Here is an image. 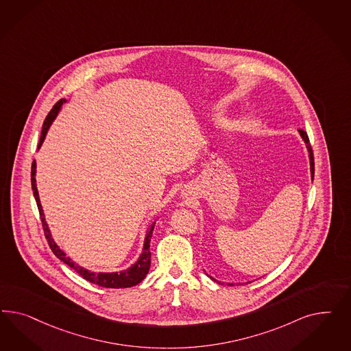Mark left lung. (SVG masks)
<instances>
[{
	"label": "left lung",
	"instance_id": "8db88e82",
	"mask_svg": "<svg viewBox=\"0 0 351 351\" xmlns=\"http://www.w3.org/2000/svg\"><path fill=\"white\" fill-rule=\"evenodd\" d=\"M298 131H300V135H301L302 140L305 141L306 148H308V157H310V170H311V178L314 179V154H313V149H311L310 141H308V134H306L304 130H298Z\"/></svg>",
	"mask_w": 351,
	"mask_h": 351
}]
</instances>
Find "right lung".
Masks as SVG:
<instances>
[{
  "instance_id": "right-lung-1",
  "label": "right lung",
  "mask_w": 351,
  "mask_h": 351,
  "mask_svg": "<svg viewBox=\"0 0 351 351\" xmlns=\"http://www.w3.org/2000/svg\"><path fill=\"white\" fill-rule=\"evenodd\" d=\"M63 103H65V99H60L55 106H53V109L50 110V113L47 114V117L43 122V131H41V138H40V143H38V148L43 145V140L46 138V134L49 131V128L51 126L53 119L58 116L60 108L63 106ZM31 182H32V191L33 195L36 198V203H37V207H38V211H40V216H41V221H43V233L45 237L47 239V243L50 245L51 251L53 252V255L56 256L59 260H62L64 264H66L68 266H71L73 270H75L77 274L82 276L86 280L91 282V283H95L97 286H101V287L106 288H128L132 287V286H136L138 283H140L145 276L148 274L149 267H150V251H149V247H150V238H152V234H153V229H154V223L149 228L148 233L145 237V242H144V248H143V254L138 257V261L128 267V270H123L121 273H93V271H88L84 269L82 266H78L75 264L69 257H66V255L64 254L63 251L56 245V243L53 242V238H51V233L49 230V226L45 221V215H43V206L40 203V197H38V191H37V186H36V162L33 160L32 163V171H31Z\"/></svg>"
}]
</instances>
